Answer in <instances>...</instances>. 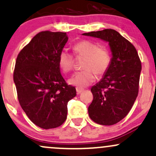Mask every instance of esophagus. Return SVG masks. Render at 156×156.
<instances>
[{
    "instance_id": "1",
    "label": "esophagus",
    "mask_w": 156,
    "mask_h": 156,
    "mask_svg": "<svg viewBox=\"0 0 156 156\" xmlns=\"http://www.w3.org/2000/svg\"><path fill=\"white\" fill-rule=\"evenodd\" d=\"M84 90V89L83 88H80V87H76V92H77V94H79L81 93Z\"/></svg>"
}]
</instances>
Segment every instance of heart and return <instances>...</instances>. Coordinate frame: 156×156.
Wrapping results in <instances>:
<instances>
[{
    "mask_svg": "<svg viewBox=\"0 0 156 156\" xmlns=\"http://www.w3.org/2000/svg\"><path fill=\"white\" fill-rule=\"evenodd\" d=\"M73 52L77 57H85V59L82 64L83 70L76 73L69 78V83L72 85L87 87L95 80L94 73L101 76L110 67L112 55L106 46L98 45L89 40H82L74 44ZM58 64L64 72H70L74 66L73 54L67 50H62L58 55Z\"/></svg>",
    "mask_w": 156,
    "mask_h": 156,
    "instance_id": "1",
    "label": "heart"
}]
</instances>
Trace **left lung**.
Listing matches in <instances>:
<instances>
[{
  "label": "left lung",
  "instance_id": "obj_1",
  "mask_svg": "<svg viewBox=\"0 0 156 156\" xmlns=\"http://www.w3.org/2000/svg\"><path fill=\"white\" fill-rule=\"evenodd\" d=\"M83 35L103 39L110 46L112 62L104 77L91 89L93 101L88 112L98 124L114 125L126 117L138 96L140 58L135 47L115 30L104 29Z\"/></svg>",
  "mask_w": 156,
  "mask_h": 156
}]
</instances>
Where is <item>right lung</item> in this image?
Segmentation results:
<instances>
[{
    "label": "right lung",
    "mask_w": 156,
    "mask_h": 156,
    "mask_svg": "<svg viewBox=\"0 0 156 156\" xmlns=\"http://www.w3.org/2000/svg\"><path fill=\"white\" fill-rule=\"evenodd\" d=\"M67 33L41 31L17 57L14 82L23 110L43 129L60 126L67 119V103L76 95L60 73L58 55L67 43Z\"/></svg>",
    "instance_id": "1"
}]
</instances>
